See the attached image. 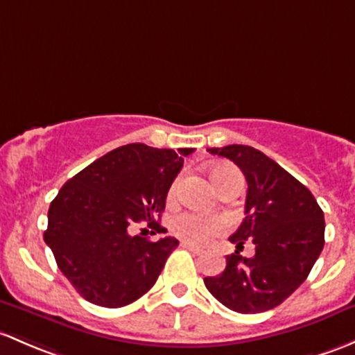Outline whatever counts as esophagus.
<instances>
[{
	"instance_id": "1",
	"label": "esophagus",
	"mask_w": 355,
	"mask_h": 355,
	"mask_svg": "<svg viewBox=\"0 0 355 355\" xmlns=\"http://www.w3.org/2000/svg\"><path fill=\"white\" fill-rule=\"evenodd\" d=\"M180 245L184 246L185 250H189V252H192V253H202V248H200V246H197V245H192V243H189V241H182Z\"/></svg>"
}]
</instances>
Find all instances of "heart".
I'll use <instances>...</instances> for the list:
<instances>
[{
  "label": "heart",
  "instance_id": "1",
  "mask_svg": "<svg viewBox=\"0 0 355 355\" xmlns=\"http://www.w3.org/2000/svg\"><path fill=\"white\" fill-rule=\"evenodd\" d=\"M236 171L230 166H216L212 170L211 177L214 180V184L223 185L227 178L231 177ZM178 187H180V178L171 184L170 187V193L168 197L173 199L177 196ZM225 230V221L221 218H212V216H204V214H197V212H185V214L178 216L177 219L173 221V231L184 240L192 241V243H206V241L211 240L212 236L219 234L221 231Z\"/></svg>",
  "mask_w": 355,
  "mask_h": 355
}]
</instances>
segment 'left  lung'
I'll return each mask as SVG.
<instances>
[{
    "label": "left lung",
    "instance_id": "1",
    "mask_svg": "<svg viewBox=\"0 0 355 355\" xmlns=\"http://www.w3.org/2000/svg\"><path fill=\"white\" fill-rule=\"evenodd\" d=\"M243 171L245 219L230 241L255 245L252 259L226 257V268L206 277L209 293L226 308L253 315L275 308L308 277L325 245V218L313 193L259 149L243 144L207 149Z\"/></svg>",
    "mask_w": 355,
    "mask_h": 355
}]
</instances>
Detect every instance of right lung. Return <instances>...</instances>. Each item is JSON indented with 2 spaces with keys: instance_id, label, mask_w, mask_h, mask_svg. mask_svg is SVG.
<instances>
[{
  "instance_id": "add662e5",
  "label": "right lung",
  "mask_w": 355,
  "mask_h": 355,
  "mask_svg": "<svg viewBox=\"0 0 355 355\" xmlns=\"http://www.w3.org/2000/svg\"><path fill=\"white\" fill-rule=\"evenodd\" d=\"M192 148L158 149L143 143L107 153L62 185L49 207L44 241L59 270L85 300L121 308L146 294L178 241L132 236L141 221H155ZM153 234H156L151 231Z\"/></svg>"
}]
</instances>
